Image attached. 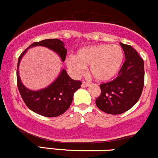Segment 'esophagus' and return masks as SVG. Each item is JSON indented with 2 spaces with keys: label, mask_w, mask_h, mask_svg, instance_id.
I'll list each match as a JSON object with an SVG mask.
<instances>
[{
  "label": "esophagus",
  "mask_w": 158,
  "mask_h": 158,
  "mask_svg": "<svg viewBox=\"0 0 158 158\" xmlns=\"http://www.w3.org/2000/svg\"><path fill=\"white\" fill-rule=\"evenodd\" d=\"M89 85H90L88 84V83L85 82V81H83V82L81 83V87H82V88H87V87H88Z\"/></svg>",
  "instance_id": "esophagus-1"
}]
</instances>
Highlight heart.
I'll return each mask as SVG.
<instances>
[{
	"label": "heart",
	"mask_w": 158,
	"mask_h": 158,
	"mask_svg": "<svg viewBox=\"0 0 158 158\" xmlns=\"http://www.w3.org/2000/svg\"><path fill=\"white\" fill-rule=\"evenodd\" d=\"M124 57V51L119 45L100 44L79 49L76 57L70 56L65 63L74 76L83 73L90 65V73L96 80L107 81L118 73Z\"/></svg>",
	"instance_id": "obj_1"
}]
</instances>
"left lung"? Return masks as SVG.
<instances>
[{
  "instance_id": "obj_1",
  "label": "left lung",
  "mask_w": 158,
  "mask_h": 158,
  "mask_svg": "<svg viewBox=\"0 0 158 158\" xmlns=\"http://www.w3.org/2000/svg\"><path fill=\"white\" fill-rule=\"evenodd\" d=\"M126 61L118 77L100 85L101 94L96 105L109 114H120L133 107L139 100L144 85V62L138 52L128 44L120 43Z\"/></svg>"
}]
</instances>
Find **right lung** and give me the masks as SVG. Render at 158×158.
<instances>
[{"label": "right lung", "mask_w": 158, "mask_h": 158, "mask_svg": "<svg viewBox=\"0 0 158 158\" xmlns=\"http://www.w3.org/2000/svg\"><path fill=\"white\" fill-rule=\"evenodd\" d=\"M37 46L50 49L59 56L61 61L65 60L67 50L64 48V42L61 40L45 39L39 42H34L21 53L18 60V88L23 102L30 110L44 117H58L68 109L73 101V94L81 88V82L72 79L68 75L66 70L61 69L58 77L46 88L32 90L24 86L19 76L20 62L29 49Z\"/></svg>", "instance_id": "add662e5"}]
</instances>
